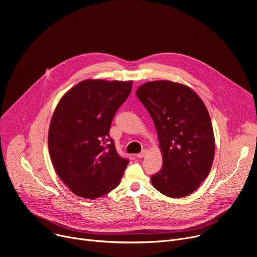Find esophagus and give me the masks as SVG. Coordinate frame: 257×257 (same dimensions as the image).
I'll return each instance as SVG.
<instances>
[{
  "label": "esophagus",
  "instance_id": "1",
  "mask_svg": "<svg viewBox=\"0 0 257 257\" xmlns=\"http://www.w3.org/2000/svg\"><path fill=\"white\" fill-rule=\"evenodd\" d=\"M146 154H148V151L144 150L142 153H140V154H137L135 157H136V158H138V159H142V158H144V157L146 156Z\"/></svg>",
  "mask_w": 257,
  "mask_h": 257
}]
</instances>
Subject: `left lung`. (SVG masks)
I'll use <instances>...</instances> for the list:
<instances>
[{
	"mask_svg": "<svg viewBox=\"0 0 257 257\" xmlns=\"http://www.w3.org/2000/svg\"><path fill=\"white\" fill-rule=\"evenodd\" d=\"M157 129L163 166L153 186L171 198L194 192L210 172L215 141L207 108L189 86L149 81L136 89Z\"/></svg>",
	"mask_w": 257,
	"mask_h": 257,
	"instance_id": "left-lung-1",
	"label": "left lung"
}]
</instances>
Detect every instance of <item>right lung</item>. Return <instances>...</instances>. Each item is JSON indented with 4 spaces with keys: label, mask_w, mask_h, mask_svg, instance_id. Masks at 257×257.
Returning <instances> with one entry per match:
<instances>
[{
    "label": "right lung",
    "mask_w": 257,
    "mask_h": 257,
    "mask_svg": "<svg viewBox=\"0 0 257 257\" xmlns=\"http://www.w3.org/2000/svg\"><path fill=\"white\" fill-rule=\"evenodd\" d=\"M133 81L86 79L59 100L49 128L54 169L75 195L95 199L115 189L128 160L109 137L112 120L131 92Z\"/></svg>",
    "instance_id": "1"
}]
</instances>
